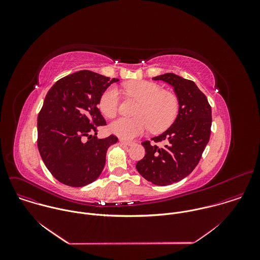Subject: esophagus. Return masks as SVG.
<instances>
[{
    "mask_svg": "<svg viewBox=\"0 0 260 260\" xmlns=\"http://www.w3.org/2000/svg\"><path fill=\"white\" fill-rule=\"evenodd\" d=\"M120 143H122L123 145H126V146H132V145H134V142H133V141H128V140H124V139H120Z\"/></svg>",
    "mask_w": 260,
    "mask_h": 260,
    "instance_id": "1",
    "label": "esophagus"
}]
</instances>
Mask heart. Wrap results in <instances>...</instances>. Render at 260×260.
<instances>
[{
    "instance_id": "b5f03b06",
    "label": "heart",
    "mask_w": 260,
    "mask_h": 260,
    "mask_svg": "<svg viewBox=\"0 0 260 260\" xmlns=\"http://www.w3.org/2000/svg\"><path fill=\"white\" fill-rule=\"evenodd\" d=\"M126 92L140 101L136 108V117H120L113 121L109 129L112 134L124 140H131L149 128L154 133L167 130L176 120L179 101L175 94L163 91L153 82L135 81L125 86ZM120 92L117 87H109L100 97L99 109L108 118H113L119 110Z\"/></svg>"
}]
</instances>
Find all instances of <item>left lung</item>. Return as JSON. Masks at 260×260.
Wrapping results in <instances>:
<instances>
[{"mask_svg": "<svg viewBox=\"0 0 260 260\" xmlns=\"http://www.w3.org/2000/svg\"><path fill=\"white\" fill-rule=\"evenodd\" d=\"M173 87L179 101V112L174 123L154 142H164L158 147L145 141V156L136 164L142 177L152 184L170 185L188 176L198 164L206 147L211 128V107L206 96L193 81L173 73L154 77Z\"/></svg>", "mask_w": 260, "mask_h": 260, "instance_id": "8db88e82", "label": "left lung"}]
</instances>
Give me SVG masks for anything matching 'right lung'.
<instances>
[{"label": "right lung", "instance_id": "add662e5", "mask_svg": "<svg viewBox=\"0 0 260 260\" xmlns=\"http://www.w3.org/2000/svg\"><path fill=\"white\" fill-rule=\"evenodd\" d=\"M118 81L82 70L60 79L48 91L38 116V148L61 183L82 187L102 173L107 150L118 138H97V127L106 125L98 105L102 94Z\"/></svg>", "mask_w": 260, "mask_h": 260}]
</instances>
